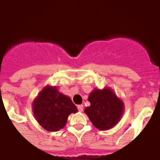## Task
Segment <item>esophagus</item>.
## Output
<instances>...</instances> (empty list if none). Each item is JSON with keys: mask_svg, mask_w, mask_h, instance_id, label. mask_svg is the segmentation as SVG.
<instances>
[{"mask_svg": "<svg viewBox=\"0 0 160 160\" xmlns=\"http://www.w3.org/2000/svg\"><path fill=\"white\" fill-rule=\"evenodd\" d=\"M78 110L79 112H82L83 111V106L82 105H78Z\"/></svg>", "mask_w": 160, "mask_h": 160, "instance_id": "obj_1", "label": "esophagus"}]
</instances>
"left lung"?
Wrapping results in <instances>:
<instances>
[{"label": "left lung", "mask_w": 160, "mask_h": 160, "mask_svg": "<svg viewBox=\"0 0 160 160\" xmlns=\"http://www.w3.org/2000/svg\"><path fill=\"white\" fill-rule=\"evenodd\" d=\"M90 107H86L85 113L92 123L99 130L113 127L123 113V102L109 88L95 90L89 95Z\"/></svg>", "instance_id": "8db88e82"}]
</instances>
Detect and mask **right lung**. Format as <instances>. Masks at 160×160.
<instances>
[{
    "label": "right lung",
    "mask_w": 160,
    "mask_h": 160,
    "mask_svg": "<svg viewBox=\"0 0 160 160\" xmlns=\"http://www.w3.org/2000/svg\"><path fill=\"white\" fill-rule=\"evenodd\" d=\"M33 112L39 125L48 131L64 127L68 117L78 112L68 97L59 93L56 87H46L33 103Z\"/></svg>",
    "instance_id": "add662e5"
}]
</instances>
